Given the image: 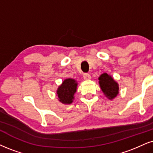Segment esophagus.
Returning a JSON list of instances; mask_svg holds the SVG:
<instances>
[{
	"label": "esophagus",
	"mask_w": 153,
	"mask_h": 153,
	"mask_svg": "<svg viewBox=\"0 0 153 153\" xmlns=\"http://www.w3.org/2000/svg\"><path fill=\"white\" fill-rule=\"evenodd\" d=\"M83 77H84V80H89L90 79H91V76H90L89 74H84V75H83Z\"/></svg>",
	"instance_id": "esophagus-1"
}]
</instances>
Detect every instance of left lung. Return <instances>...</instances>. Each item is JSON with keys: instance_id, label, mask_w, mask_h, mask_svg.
Instances as JSON below:
<instances>
[{"instance_id": "1", "label": "left lung", "mask_w": 153, "mask_h": 153, "mask_svg": "<svg viewBox=\"0 0 153 153\" xmlns=\"http://www.w3.org/2000/svg\"><path fill=\"white\" fill-rule=\"evenodd\" d=\"M99 84L105 97L113 100L119 94V85L111 75L103 73L99 77Z\"/></svg>"}]
</instances>
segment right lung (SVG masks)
Masks as SVG:
<instances>
[{
    "mask_svg": "<svg viewBox=\"0 0 153 153\" xmlns=\"http://www.w3.org/2000/svg\"><path fill=\"white\" fill-rule=\"evenodd\" d=\"M78 83L71 78L66 79L56 89V97L63 104H71L74 99V94L76 92Z\"/></svg>",
    "mask_w": 153,
    "mask_h": 153,
    "instance_id": "add662e5",
    "label": "right lung"
}]
</instances>
